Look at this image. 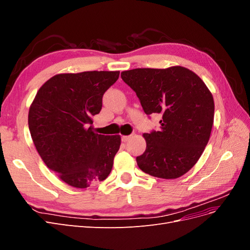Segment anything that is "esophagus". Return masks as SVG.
Here are the masks:
<instances>
[{
    "label": "esophagus",
    "mask_w": 250,
    "mask_h": 250,
    "mask_svg": "<svg viewBox=\"0 0 250 250\" xmlns=\"http://www.w3.org/2000/svg\"><path fill=\"white\" fill-rule=\"evenodd\" d=\"M129 139H130V135H123V137H122L123 142H127Z\"/></svg>",
    "instance_id": "1"
}]
</instances>
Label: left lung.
I'll use <instances>...</instances> for the list:
<instances>
[{
	"mask_svg": "<svg viewBox=\"0 0 250 250\" xmlns=\"http://www.w3.org/2000/svg\"><path fill=\"white\" fill-rule=\"evenodd\" d=\"M121 77L137 94L148 117L162 116L160 130L144 133L147 147L137 157L139 168L158 178L184 175L209 140L215 105L208 88L183 66L133 69L122 72Z\"/></svg>",
	"mask_w": 250,
	"mask_h": 250,
	"instance_id": "8db88e82",
	"label": "left lung"
}]
</instances>
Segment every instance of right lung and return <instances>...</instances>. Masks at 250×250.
Wrapping results in <instances>:
<instances>
[{"label":"right lung","mask_w":250,"mask_h":250,"mask_svg":"<svg viewBox=\"0 0 250 250\" xmlns=\"http://www.w3.org/2000/svg\"><path fill=\"white\" fill-rule=\"evenodd\" d=\"M120 72L59 74L39 89L30 106L29 130L47 167L64 183L84 188L106 178L121 145L120 135L93 130L104 93Z\"/></svg>","instance_id":"obj_1"}]
</instances>
